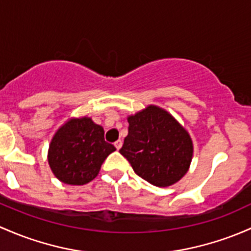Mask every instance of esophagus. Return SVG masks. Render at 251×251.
<instances>
[{
	"instance_id": "obj_1",
	"label": "esophagus",
	"mask_w": 251,
	"mask_h": 251,
	"mask_svg": "<svg viewBox=\"0 0 251 251\" xmlns=\"http://www.w3.org/2000/svg\"><path fill=\"white\" fill-rule=\"evenodd\" d=\"M114 146H115V148H117V149L119 150V149H120V148H121V146H123V142H121L120 139H118V141L114 143Z\"/></svg>"
}]
</instances>
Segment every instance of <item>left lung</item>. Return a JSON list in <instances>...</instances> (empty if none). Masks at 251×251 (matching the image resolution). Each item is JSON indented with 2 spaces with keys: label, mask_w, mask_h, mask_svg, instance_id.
Segmentation results:
<instances>
[{
  "label": "left lung",
  "mask_w": 251,
  "mask_h": 251,
  "mask_svg": "<svg viewBox=\"0 0 251 251\" xmlns=\"http://www.w3.org/2000/svg\"><path fill=\"white\" fill-rule=\"evenodd\" d=\"M128 134L119 151L134 173L155 186L180 180L192 159L189 133L166 110L149 105L127 118Z\"/></svg>",
  "instance_id": "8db88e82"
}]
</instances>
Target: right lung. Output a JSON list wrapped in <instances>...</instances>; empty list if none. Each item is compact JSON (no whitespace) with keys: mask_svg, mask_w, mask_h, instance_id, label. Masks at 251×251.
Listing matches in <instances>:
<instances>
[{"mask_svg":"<svg viewBox=\"0 0 251 251\" xmlns=\"http://www.w3.org/2000/svg\"><path fill=\"white\" fill-rule=\"evenodd\" d=\"M115 150L104 141V130L90 118L71 119L57 130L49 147L48 161L59 180L84 185L96 178L101 165Z\"/></svg>","mask_w":251,"mask_h":251,"instance_id":"add662e5","label":"right lung"}]
</instances>
